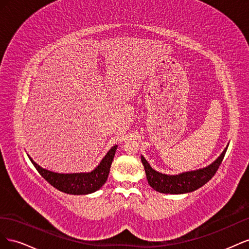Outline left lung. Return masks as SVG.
Instances as JSON below:
<instances>
[{
    "label": "left lung",
    "instance_id": "8db88e82",
    "mask_svg": "<svg viewBox=\"0 0 249 249\" xmlns=\"http://www.w3.org/2000/svg\"><path fill=\"white\" fill-rule=\"evenodd\" d=\"M227 149L228 147H225L222 154L209 166L197 170L183 172L176 176L164 175V173L156 171L150 167V165L143 156H141V162L144 166L147 182L153 189L160 193L184 194L197 190L214 177L220 166Z\"/></svg>",
    "mask_w": 249,
    "mask_h": 249
}]
</instances>
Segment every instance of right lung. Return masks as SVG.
Masks as SVG:
<instances>
[{
  "mask_svg": "<svg viewBox=\"0 0 249 249\" xmlns=\"http://www.w3.org/2000/svg\"><path fill=\"white\" fill-rule=\"evenodd\" d=\"M117 145L111 147L107 155L103 158L101 163L97 165L96 168L91 172H80V173H57L48 169L40 167L38 164L35 163L31 157L32 164L40 173V176L48 180V182L55 187L59 191H62L67 194L83 195L90 194L97 191L100 188L106 183L109 176V171L113 158L115 156Z\"/></svg>",
  "mask_w": 249,
  "mask_h": 249,
  "instance_id": "add662e5",
  "label": "right lung"
}]
</instances>
